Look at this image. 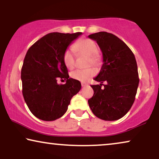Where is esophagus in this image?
I'll return each mask as SVG.
<instances>
[{"label":"esophagus","mask_w":159,"mask_h":159,"mask_svg":"<svg viewBox=\"0 0 159 159\" xmlns=\"http://www.w3.org/2000/svg\"><path fill=\"white\" fill-rule=\"evenodd\" d=\"M81 84H82V87H85L87 85H88V84L86 83V82H81Z\"/></svg>","instance_id":"esophagus-1"}]
</instances>
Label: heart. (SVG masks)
Here are the masks:
<instances>
[{
    "mask_svg": "<svg viewBox=\"0 0 159 159\" xmlns=\"http://www.w3.org/2000/svg\"><path fill=\"white\" fill-rule=\"evenodd\" d=\"M73 49L79 54L88 56V66L98 65L101 63V56L98 53V46L95 41L89 38H84L78 40L73 45ZM63 61L67 68L73 69L75 66V56L72 50L67 49L63 55ZM94 68L85 69H77L71 73V77L80 82H87L91 77L96 75Z\"/></svg>",
    "mask_w": 159,
    "mask_h": 159,
    "instance_id": "1",
    "label": "heart"
}]
</instances>
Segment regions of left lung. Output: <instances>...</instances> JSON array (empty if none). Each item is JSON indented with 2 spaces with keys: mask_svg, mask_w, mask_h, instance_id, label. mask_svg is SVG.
Returning a JSON list of instances; mask_svg holds the SVG:
<instances>
[{
  "mask_svg": "<svg viewBox=\"0 0 159 159\" xmlns=\"http://www.w3.org/2000/svg\"><path fill=\"white\" fill-rule=\"evenodd\" d=\"M88 37L96 41L103 53V65L94 78L101 84L91 85L94 94L88 100L89 106L99 119L117 120L129 111L135 99L140 81L135 57L129 48L111 33L99 32Z\"/></svg>",
  "mask_w": 159,
  "mask_h": 159,
  "instance_id": "8db88e82",
  "label": "left lung"
}]
</instances>
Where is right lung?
<instances>
[{
  "instance_id": "1",
  "label": "right lung",
  "mask_w": 159,
  "mask_h": 159,
  "mask_svg": "<svg viewBox=\"0 0 159 159\" xmlns=\"http://www.w3.org/2000/svg\"><path fill=\"white\" fill-rule=\"evenodd\" d=\"M82 32H51L43 36L28 50L21 67L24 99L37 118L54 121L61 117L68 109L74 95L81 89L78 80L69 78L63 61L67 47ZM67 80L58 85V77Z\"/></svg>"
}]
</instances>
